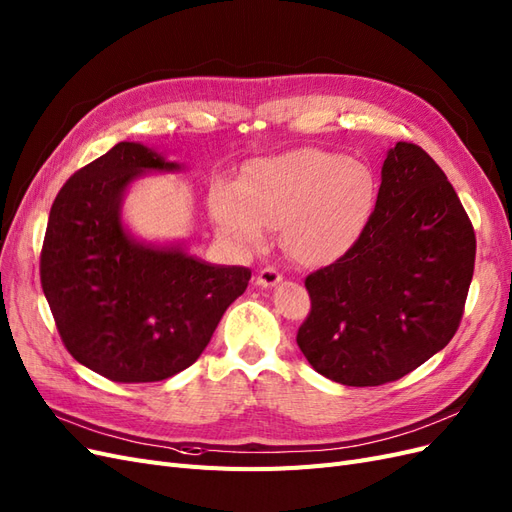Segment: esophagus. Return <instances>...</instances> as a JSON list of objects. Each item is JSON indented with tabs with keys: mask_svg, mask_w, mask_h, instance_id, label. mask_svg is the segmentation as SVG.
<instances>
[{
	"mask_svg": "<svg viewBox=\"0 0 512 512\" xmlns=\"http://www.w3.org/2000/svg\"><path fill=\"white\" fill-rule=\"evenodd\" d=\"M280 280H283V274H280L274 266L261 268L259 274H257V285L259 287H274V285L280 283Z\"/></svg>",
	"mask_w": 512,
	"mask_h": 512,
	"instance_id": "1",
	"label": "esophagus"
}]
</instances>
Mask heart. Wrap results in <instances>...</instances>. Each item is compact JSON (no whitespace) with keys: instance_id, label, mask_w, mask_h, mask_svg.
Listing matches in <instances>:
<instances>
[{"instance_id":"obj_1","label":"heart","mask_w":512,"mask_h":512,"mask_svg":"<svg viewBox=\"0 0 512 512\" xmlns=\"http://www.w3.org/2000/svg\"><path fill=\"white\" fill-rule=\"evenodd\" d=\"M376 178L366 163L321 148L259 159L242 185L219 180L210 212L219 232L242 251H257L283 227L285 251L319 268L349 253L374 214Z\"/></svg>"}]
</instances>
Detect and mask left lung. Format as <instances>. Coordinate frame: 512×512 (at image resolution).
Listing matches in <instances>:
<instances>
[{"mask_svg":"<svg viewBox=\"0 0 512 512\" xmlns=\"http://www.w3.org/2000/svg\"><path fill=\"white\" fill-rule=\"evenodd\" d=\"M476 238L438 163L398 142L374 214L353 249L308 274L298 329L308 364L329 381L376 387L406 376L455 336L474 274Z\"/></svg>","mask_w":512,"mask_h":512,"instance_id":"left-lung-1","label":"left lung"}]
</instances>
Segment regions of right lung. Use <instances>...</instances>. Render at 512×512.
I'll use <instances>...</instances> for the list:
<instances>
[{"mask_svg": "<svg viewBox=\"0 0 512 512\" xmlns=\"http://www.w3.org/2000/svg\"><path fill=\"white\" fill-rule=\"evenodd\" d=\"M180 168L119 142L68 178L48 214L40 280L59 336L78 364L114 383H155L195 364L251 280L249 268L214 266L123 227L127 187Z\"/></svg>", "mask_w": 512, "mask_h": 512, "instance_id": "right-lung-1", "label": "right lung"}]
</instances>
